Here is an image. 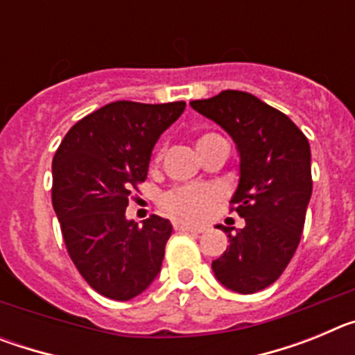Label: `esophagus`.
I'll return each mask as SVG.
<instances>
[{"mask_svg":"<svg viewBox=\"0 0 355 355\" xmlns=\"http://www.w3.org/2000/svg\"><path fill=\"white\" fill-rule=\"evenodd\" d=\"M174 229L175 231H187V233H202V231H205V227L184 224V222H181V220H174Z\"/></svg>","mask_w":355,"mask_h":355,"instance_id":"1","label":"esophagus"}]
</instances>
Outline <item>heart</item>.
<instances>
[{
  "label": "heart",
  "instance_id": "obj_1",
  "mask_svg": "<svg viewBox=\"0 0 355 355\" xmlns=\"http://www.w3.org/2000/svg\"><path fill=\"white\" fill-rule=\"evenodd\" d=\"M216 137L215 133L202 135L197 139V147L202 142ZM159 159V153L156 155V162ZM220 199V190L215 184H187L165 193L162 199V206L175 218H183L188 222H199L206 218L215 205Z\"/></svg>",
  "mask_w": 355,
  "mask_h": 355
}]
</instances>
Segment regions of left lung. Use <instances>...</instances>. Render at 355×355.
<instances>
[{
    "label": "left lung",
    "mask_w": 355,
    "mask_h": 355,
    "mask_svg": "<svg viewBox=\"0 0 355 355\" xmlns=\"http://www.w3.org/2000/svg\"><path fill=\"white\" fill-rule=\"evenodd\" d=\"M190 106L227 131L240 156L231 205L245 225L236 233L216 225L229 245L213 274L227 290L256 293L281 277L299 247L313 190L309 142L288 115L249 92L222 90Z\"/></svg>",
    "instance_id": "left-lung-1"
}]
</instances>
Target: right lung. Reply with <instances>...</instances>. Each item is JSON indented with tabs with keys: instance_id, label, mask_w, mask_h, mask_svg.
I'll return each instance as SVG.
<instances>
[{
	"instance_id": "right-lung-1",
	"label": "right lung",
	"mask_w": 355,
	"mask_h": 355,
	"mask_svg": "<svg viewBox=\"0 0 355 355\" xmlns=\"http://www.w3.org/2000/svg\"><path fill=\"white\" fill-rule=\"evenodd\" d=\"M184 101H115L78 121L53 158V208L78 272L97 293L130 300L162 270L172 234L167 218L128 220L131 190L146 181L159 135Z\"/></svg>"
}]
</instances>
